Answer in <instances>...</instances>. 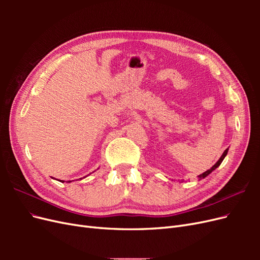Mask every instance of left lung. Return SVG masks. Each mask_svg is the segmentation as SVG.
<instances>
[{
    "label": "left lung",
    "instance_id": "8db88e82",
    "mask_svg": "<svg viewBox=\"0 0 260 260\" xmlns=\"http://www.w3.org/2000/svg\"><path fill=\"white\" fill-rule=\"evenodd\" d=\"M228 149H229V148H226V149H225V151L223 152V154L221 155V157H220V158H219V160H218V161H217V162H216V164L214 165V166H212V167H211L210 169H208L207 171H205V172H204V174H202V175H200V176H199L200 180H202V179H204V178H205V177H207V176H208V175L210 174V172H211V171H214V170H215V169H216L217 167H219V166H220V164H221V162H222V160L224 159V157H225V155L228 154Z\"/></svg>",
    "mask_w": 260,
    "mask_h": 260
}]
</instances>
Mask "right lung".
Masks as SVG:
<instances>
[{
    "instance_id": "right-lung-1",
    "label": "right lung",
    "mask_w": 260,
    "mask_h": 260,
    "mask_svg": "<svg viewBox=\"0 0 260 260\" xmlns=\"http://www.w3.org/2000/svg\"><path fill=\"white\" fill-rule=\"evenodd\" d=\"M69 182H72V181H69Z\"/></svg>"
}]
</instances>
